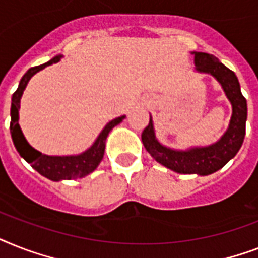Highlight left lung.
Returning a JSON list of instances; mask_svg holds the SVG:
<instances>
[{"label": "left lung", "mask_w": 258, "mask_h": 258, "mask_svg": "<svg viewBox=\"0 0 258 258\" xmlns=\"http://www.w3.org/2000/svg\"><path fill=\"white\" fill-rule=\"evenodd\" d=\"M197 71L213 75L220 82L226 96L232 103L233 115L228 131L214 145L209 147H197L187 151H175L162 146L155 139L153 121L142 133V142L151 157L167 169L179 174H198L209 175L222 169L232 159L242 146L245 138V124L248 116L246 99L241 93L240 83L233 71L220 62L209 53L192 52Z\"/></svg>", "instance_id": "1"}]
</instances>
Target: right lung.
I'll return each instance as SVG.
<instances>
[{
    "mask_svg": "<svg viewBox=\"0 0 258 258\" xmlns=\"http://www.w3.org/2000/svg\"><path fill=\"white\" fill-rule=\"evenodd\" d=\"M60 58H61V56H56V57H53L45 64H42V66L33 67V68L28 70V72L20 80L18 88L16 89V92L12 96V108H10V134H12V139H13L16 149L20 153V155L28 163H30L36 171H38L41 175L46 176L50 180L78 179V178H83V176L88 175L89 172H92L103 159L105 139L108 137L109 131L124 119V116H119L109 121L108 124L103 128L100 135L97 137L92 147L87 150L86 153L80 154V155H75V157H49V155H44L37 150H34L33 147H30L28 145V142L25 141L24 135H22L20 125H18L20 99H21L22 92H24V89H25L30 78L34 74H37L38 71L44 70L45 67L50 66L53 62H57Z\"/></svg>",
    "mask_w": 258,
    "mask_h": 258,
    "instance_id": "add662e5",
    "label": "right lung"
}]
</instances>
